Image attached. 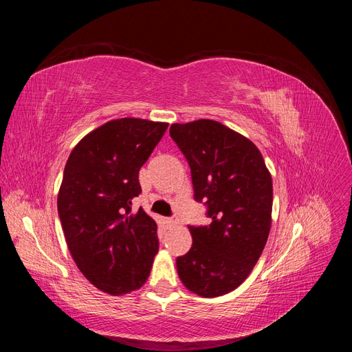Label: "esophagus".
<instances>
[{"mask_svg":"<svg viewBox=\"0 0 352 352\" xmlns=\"http://www.w3.org/2000/svg\"><path fill=\"white\" fill-rule=\"evenodd\" d=\"M167 223L170 228H176V226H179V219H177V216H172L167 220Z\"/></svg>","mask_w":352,"mask_h":352,"instance_id":"obj_1","label":"esophagus"}]
</instances>
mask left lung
Listing matches in <instances>:
<instances>
[{
    "instance_id": "1",
    "label": "left lung",
    "mask_w": 352,
    "mask_h": 352,
    "mask_svg": "<svg viewBox=\"0 0 352 352\" xmlns=\"http://www.w3.org/2000/svg\"><path fill=\"white\" fill-rule=\"evenodd\" d=\"M170 136L189 163L194 198L206 201L211 219L189 226L192 247L177 257V274L199 296L225 295L248 278L267 242L270 172L248 138L216 120L173 123Z\"/></svg>"
}]
</instances>
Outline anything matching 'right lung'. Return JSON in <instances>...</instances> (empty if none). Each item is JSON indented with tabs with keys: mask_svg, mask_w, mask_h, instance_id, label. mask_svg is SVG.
<instances>
[{
	"mask_svg": "<svg viewBox=\"0 0 352 352\" xmlns=\"http://www.w3.org/2000/svg\"><path fill=\"white\" fill-rule=\"evenodd\" d=\"M168 123L123 117L104 123L73 148L57 197L67 248L78 269L110 295L140 289L158 252L157 223L132 199L140 168Z\"/></svg>",
	"mask_w": 352,
	"mask_h": 352,
	"instance_id": "1",
	"label": "right lung"
}]
</instances>
